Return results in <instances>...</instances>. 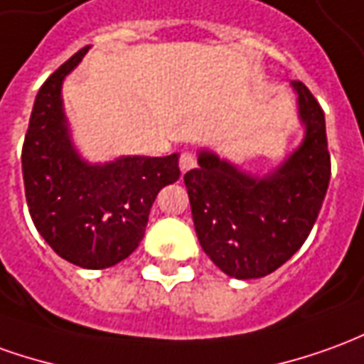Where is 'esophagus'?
Listing matches in <instances>:
<instances>
[{
	"label": "esophagus",
	"mask_w": 364,
	"mask_h": 364,
	"mask_svg": "<svg viewBox=\"0 0 364 364\" xmlns=\"http://www.w3.org/2000/svg\"><path fill=\"white\" fill-rule=\"evenodd\" d=\"M195 165H197V159H195L193 154H181V157H179V169H181V173L191 171Z\"/></svg>",
	"instance_id": "esophagus-1"
}]
</instances>
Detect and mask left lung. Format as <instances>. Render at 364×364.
<instances>
[{
    "label": "left lung",
    "instance_id": "obj_1",
    "mask_svg": "<svg viewBox=\"0 0 364 364\" xmlns=\"http://www.w3.org/2000/svg\"><path fill=\"white\" fill-rule=\"evenodd\" d=\"M291 86L306 136L284 164L258 177L203 149L199 167L183 177L200 246L230 278H262L288 262L311 232L329 187L325 114L304 82Z\"/></svg>",
    "mask_w": 364,
    "mask_h": 364
}]
</instances>
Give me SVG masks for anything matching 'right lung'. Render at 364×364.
I'll return each mask as SVG.
<instances>
[{
  "label": "right lung",
  "instance_id": "right-lung-1",
  "mask_svg": "<svg viewBox=\"0 0 364 364\" xmlns=\"http://www.w3.org/2000/svg\"><path fill=\"white\" fill-rule=\"evenodd\" d=\"M90 47L47 78L35 98L23 144V183L31 218L50 248L75 266L102 270L138 248L149 208L179 179V156H126L88 164L70 139L63 80Z\"/></svg>",
  "mask_w": 364,
  "mask_h": 364
}]
</instances>
